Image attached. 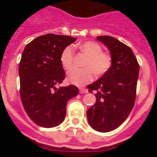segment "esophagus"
Returning <instances> with one entry per match:
<instances>
[{
    "label": "esophagus",
    "mask_w": 157,
    "mask_h": 157,
    "mask_svg": "<svg viewBox=\"0 0 157 157\" xmlns=\"http://www.w3.org/2000/svg\"><path fill=\"white\" fill-rule=\"evenodd\" d=\"M79 93L80 94H85V93H87V90L85 88H79Z\"/></svg>",
    "instance_id": "1"
}]
</instances>
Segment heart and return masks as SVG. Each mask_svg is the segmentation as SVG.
<instances>
[{
    "instance_id": "1",
    "label": "heart",
    "mask_w": 157,
    "mask_h": 157,
    "mask_svg": "<svg viewBox=\"0 0 157 157\" xmlns=\"http://www.w3.org/2000/svg\"><path fill=\"white\" fill-rule=\"evenodd\" d=\"M80 50L87 56L84 63L85 68H73L67 73V81L72 85L82 86L93 80L94 73L97 76L106 74L112 64L110 54L102 52V47L95 41H88L78 45ZM74 59V50L72 47L67 46L62 51L59 61L63 68L69 70L72 67Z\"/></svg>"
}]
</instances>
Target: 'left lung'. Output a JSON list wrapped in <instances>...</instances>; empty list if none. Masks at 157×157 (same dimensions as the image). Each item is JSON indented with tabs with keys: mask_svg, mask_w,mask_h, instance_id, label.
<instances>
[{
	"mask_svg": "<svg viewBox=\"0 0 157 157\" xmlns=\"http://www.w3.org/2000/svg\"><path fill=\"white\" fill-rule=\"evenodd\" d=\"M112 58L110 70L89 85L96 90V103L87 110L89 124L99 132H109L120 127L132 110L136 98L139 64L132 49L111 36H98Z\"/></svg>",
	"mask_w": 157,
	"mask_h": 157,
	"instance_id": "8db88e82",
	"label": "left lung"
}]
</instances>
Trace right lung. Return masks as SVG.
Here are the masks:
<instances>
[{
  "label": "right lung",
  "instance_id": "obj_1",
  "mask_svg": "<svg viewBox=\"0 0 157 157\" xmlns=\"http://www.w3.org/2000/svg\"><path fill=\"white\" fill-rule=\"evenodd\" d=\"M75 41L67 35L47 34L30 41L22 53L19 65L22 103L40 127L59 125L66 116L67 101L78 94L75 86L56 87L65 78L59 61L62 51Z\"/></svg>",
  "mask_w": 157,
  "mask_h": 157
}]
</instances>
